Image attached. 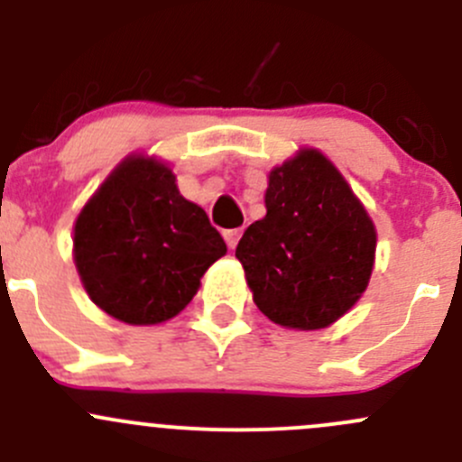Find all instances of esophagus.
Returning a JSON list of instances; mask_svg holds the SVG:
<instances>
[{
	"label": "esophagus",
	"instance_id": "34e87169",
	"mask_svg": "<svg viewBox=\"0 0 462 462\" xmlns=\"http://www.w3.org/2000/svg\"><path fill=\"white\" fill-rule=\"evenodd\" d=\"M241 235H244V230H226V232H223V236H226L227 248L235 250V248H236V244H239Z\"/></svg>",
	"mask_w": 462,
	"mask_h": 462
}]
</instances>
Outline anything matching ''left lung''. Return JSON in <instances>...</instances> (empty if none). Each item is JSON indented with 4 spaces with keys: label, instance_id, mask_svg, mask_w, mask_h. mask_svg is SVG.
Segmentation results:
<instances>
[{
    "label": "left lung",
    "instance_id": "8db88e82",
    "mask_svg": "<svg viewBox=\"0 0 462 462\" xmlns=\"http://www.w3.org/2000/svg\"><path fill=\"white\" fill-rule=\"evenodd\" d=\"M265 209L236 245L254 304L286 328H326L369 286L374 221L318 149L270 171Z\"/></svg>",
    "mask_w": 462,
    "mask_h": 462
}]
</instances>
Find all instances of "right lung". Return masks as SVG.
<instances>
[{
	"instance_id": "add662e5",
	"label": "right lung",
	"mask_w": 462,
	"mask_h": 462,
	"mask_svg": "<svg viewBox=\"0 0 462 462\" xmlns=\"http://www.w3.org/2000/svg\"><path fill=\"white\" fill-rule=\"evenodd\" d=\"M226 253L203 208L180 197L170 167L144 156L111 171L73 230V259L91 301L134 326L176 318Z\"/></svg>"
}]
</instances>
